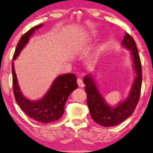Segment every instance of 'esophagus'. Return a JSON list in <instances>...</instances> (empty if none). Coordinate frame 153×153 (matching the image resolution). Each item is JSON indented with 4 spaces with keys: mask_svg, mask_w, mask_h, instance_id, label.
<instances>
[{
    "mask_svg": "<svg viewBox=\"0 0 153 153\" xmlns=\"http://www.w3.org/2000/svg\"><path fill=\"white\" fill-rule=\"evenodd\" d=\"M77 83H78V85L81 87H82L83 86H84V82H83V80L80 78H78V79H77Z\"/></svg>",
    "mask_w": 153,
    "mask_h": 153,
    "instance_id": "34e87169",
    "label": "esophagus"
}]
</instances>
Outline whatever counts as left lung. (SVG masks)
<instances>
[{
    "mask_svg": "<svg viewBox=\"0 0 153 153\" xmlns=\"http://www.w3.org/2000/svg\"><path fill=\"white\" fill-rule=\"evenodd\" d=\"M122 44L125 48L131 50L136 74L129 97L124 102L116 107L110 106L106 104L102 95L97 89L93 78L87 75L83 80L86 85L85 90L87 93V103L91 117L97 124L103 127L115 126L125 121L134 113L139 101L142 84V68L136 42L134 38L126 32Z\"/></svg>",
    "mask_w": 153,
    "mask_h": 153,
    "instance_id": "1",
    "label": "left lung"
}]
</instances>
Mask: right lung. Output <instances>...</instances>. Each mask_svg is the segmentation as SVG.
I'll return each mask as SVG.
<instances>
[{
	"label": "right lung",
	"mask_w": 153,
	"mask_h": 153,
	"mask_svg": "<svg viewBox=\"0 0 153 153\" xmlns=\"http://www.w3.org/2000/svg\"><path fill=\"white\" fill-rule=\"evenodd\" d=\"M42 25L40 24L34 26L22 36L16 47L13 60L19 55L35 30L41 27ZM12 73L13 89L16 101L26 115L39 123H50L61 118L64 113L65 104L68 96L78 88L75 74L68 73L62 75L56 78L52 87L42 99L37 101H30L26 99L20 91L13 62L12 63Z\"/></svg>",
	"instance_id": "1"
}]
</instances>
